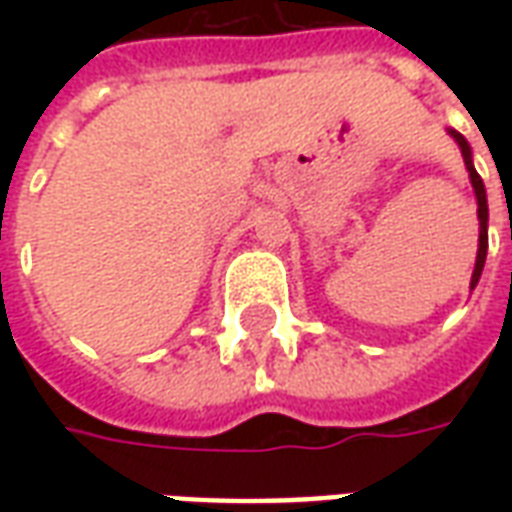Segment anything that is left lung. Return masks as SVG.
I'll list each match as a JSON object with an SVG mask.
<instances>
[{"label": "left lung", "instance_id": "1", "mask_svg": "<svg viewBox=\"0 0 512 512\" xmlns=\"http://www.w3.org/2000/svg\"><path fill=\"white\" fill-rule=\"evenodd\" d=\"M455 142L461 145V153H463V161H466V169H469V178H472V186H474V194H477V216H480V249H477V263H474V274H472V288L480 282V274H483V266H485V252H488V200H485V186L480 175H477V169L472 167V150L466 145V139L461 134H455Z\"/></svg>", "mask_w": 512, "mask_h": 512}]
</instances>
